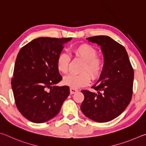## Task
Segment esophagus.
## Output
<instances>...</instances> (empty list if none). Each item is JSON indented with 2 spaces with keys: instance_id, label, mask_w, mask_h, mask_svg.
<instances>
[{
  "instance_id": "esophagus-1",
  "label": "esophagus",
  "mask_w": 146,
  "mask_h": 146,
  "mask_svg": "<svg viewBox=\"0 0 146 146\" xmlns=\"http://www.w3.org/2000/svg\"><path fill=\"white\" fill-rule=\"evenodd\" d=\"M78 90H76V89H74V88H70V94L71 95H72V94L75 93L76 92H77Z\"/></svg>"
}]
</instances>
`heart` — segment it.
<instances>
[{
	"label": "heart",
	"mask_w": 146,
	"mask_h": 146,
	"mask_svg": "<svg viewBox=\"0 0 146 146\" xmlns=\"http://www.w3.org/2000/svg\"><path fill=\"white\" fill-rule=\"evenodd\" d=\"M75 56L84 61L81 71H86L90 74L91 78H98L102 71L103 64L100 58H97V51L88 44H82L73 49ZM70 56L67 53L61 52L56 58V64L58 70L62 73H66L68 71ZM86 72L79 74H70L64 76V84L71 88H79L88 85L90 82V76Z\"/></svg>",
	"instance_id": "b5f03b06"
}]
</instances>
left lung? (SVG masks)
I'll list each match as a JSON object with an SVG mask.
<instances>
[{"label": "left lung", "instance_id": "obj_1", "mask_svg": "<svg viewBox=\"0 0 146 146\" xmlns=\"http://www.w3.org/2000/svg\"><path fill=\"white\" fill-rule=\"evenodd\" d=\"M86 39L100 47L104 66L99 79L93 86L97 92L82 90L84 100L80 109L91 120L107 122L118 117L130 103L134 71L124 47L110 36L99 35Z\"/></svg>", "mask_w": 146, "mask_h": 146}]
</instances>
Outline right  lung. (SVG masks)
<instances>
[{
    "mask_svg": "<svg viewBox=\"0 0 146 146\" xmlns=\"http://www.w3.org/2000/svg\"><path fill=\"white\" fill-rule=\"evenodd\" d=\"M71 39L39 37L17 55L11 88L17 109L32 122L43 123L55 117L70 95L69 86H56L62 79L56 60L64 44Z\"/></svg>",
    "mask_w": 146,
    "mask_h": 146,
    "instance_id": "right-lung-1",
    "label": "right lung"
}]
</instances>
